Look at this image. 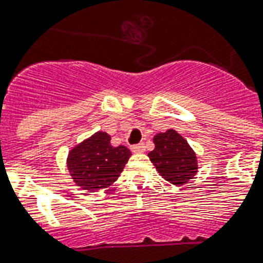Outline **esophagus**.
I'll use <instances>...</instances> for the list:
<instances>
[{"label":"esophagus","instance_id":"esophagus-1","mask_svg":"<svg viewBox=\"0 0 263 263\" xmlns=\"http://www.w3.org/2000/svg\"><path fill=\"white\" fill-rule=\"evenodd\" d=\"M132 151H133L134 154L144 153V151H145V145H144V143L136 144V145H133V147H132Z\"/></svg>","mask_w":263,"mask_h":263}]
</instances>
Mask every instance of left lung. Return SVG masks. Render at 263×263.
Segmentation results:
<instances>
[{
	"label": "left lung",
	"instance_id": "left-lung-1",
	"mask_svg": "<svg viewBox=\"0 0 263 263\" xmlns=\"http://www.w3.org/2000/svg\"><path fill=\"white\" fill-rule=\"evenodd\" d=\"M155 148L148 154L161 176L172 184H183L197 173V158L189 143L175 130L154 137Z\"/></svg>",
	"mask_w": 263,
	"mask_h": 263
}]
</instances>
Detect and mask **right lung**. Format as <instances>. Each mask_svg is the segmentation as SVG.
Wrapping results in <instances>:
<instances>
[{
    "label": "right lung",
    "mask_w": 263,
    "mask_h": 263,
    "mask_svg": "<svg viewBox=\"0 0 263 263\" xmlns=\"http://www.w3.org/2000/svg\"><path fill=\"white\" fill-rule=\"evenodd\" d=\"M130 155L129 148L110 145L109 136L98 132L73 148L69 154L68 167L74 183L84 190L97 191L119 177Z\"/></svg>",
    "instance_id": "add662e5"
}]
</instances>
